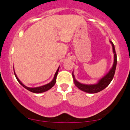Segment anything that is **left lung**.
Here are the masks:
<instances>
[{
  "label": "left lung",
  "mask_w": 130,
  "mask_h": 130,
  "mask_svg": "<svg viewBox=\"0 0 130 130\" xmlns=\"http://www.w3.org/2000/svg\"><path fill=\"white\" fill-rule=\"evenodd\" d=\"M110 43L111 44L112 47H113V52L114 54V62L112 68L110 69V70L108 71V72L107 73L105 76H103L101 79H100L98 81L97 83L93 84H82L76 81L75 78V76L73 75V72H72V76L73 78V81L75 86L77 87L78 89L81 90L85 92L89 93H96L99 92L101 91L104 90L105 88H106L107 86L109 85L111 83V81L114 77L115 70H116V64H117V56L115 51V45L112 41H110Z\"/></svg>",
  "instance_id": "1"
}]
</instances>
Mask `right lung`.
<instances>
[{"label":"right lung","mask_w":130,"mask_h":130,"mask_svg":"<svg viewBox=\"0 0 130 130\" xmlns=\"http://www.w3.org/2000/svg\"><path fill=\"white\" fill-rule=\"evenodd\" d=\"M59 68H60V67L58 68V69L57 70V72H56V73H55L54 77V78H53V79L52 80V81H51L50 83H48V84H47L43 85V86H40V87H27V86H25L23 83L21 82L20 80L19 79L18 77L17 76V75L15 74L14 70V75H15L16 79H17L18 82L20 83V84L22 85V86H23L24 88H25V89H27L29 91H30V92L34 93H43V92H46V91L49 90V89H51V88H52L53 86L55 85V83H56V79H57V74H58V73Z\"/></svg>","instance_id":"obj_1"}]
</instances>
